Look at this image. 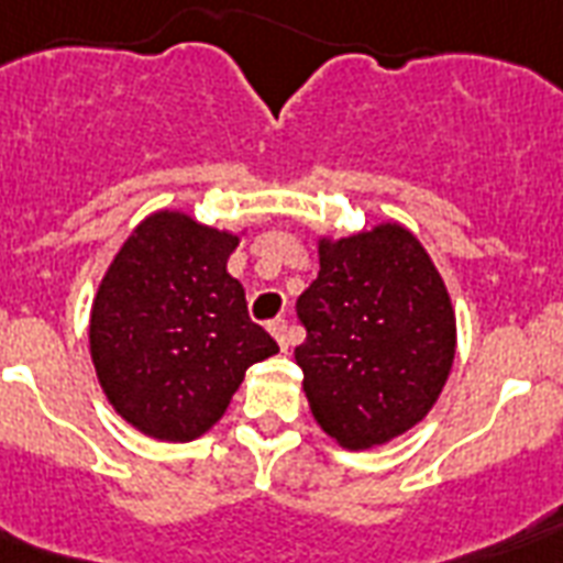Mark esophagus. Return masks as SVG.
<instances>
[{
  "instance_id": "34e87169",
  "label": "esophagus",
  "mask_w": 563,
  "mask_h": 563,
  "mask_svg": "<svg viewBox=\"0 0 563 563\" xmlns=\"http://www.w3.org/2000/svg\"><path fill=\"white\" fill-rule=\"evenodd\" d=\"M267 329H269V334L276 338V343L282 346V350H285V352L290 350V343H294V331H290V322L278 317V320L269 322Z\"/></svg>"
}]
</instances>
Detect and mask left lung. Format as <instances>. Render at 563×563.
Here are the masks:
<instances>
[{
    "label": "left lung",
    "instance_id": "1",
    "mask_svg": "<svg viewBox=\"0 0 563 563\" xmlns=\"http://www.w3.org/2000/svg\"><path fill=\"white\" fill-rule=\"evenodd\" d=\"M296 346L313 420L350 449L378 446L429 413L455 358L443 278L408 229L320 243V276L296 299Z\"/></svg>",
    "mask_w": 563,
    "mask_h": 563
}]
</instances>
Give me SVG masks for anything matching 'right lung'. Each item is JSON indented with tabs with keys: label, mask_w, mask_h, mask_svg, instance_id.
I'll list each match as a JSON object with an SVG mask.
<instances>
[{
	"label": "right lung",
	"mask_w": 563,
	"mask_h": 563,
	"mask_svg": "<svg viewBox=\"0 0 563 563\" xmlns=\"http://www.w3.org/2000/svg\"><path fill=\"white\" fill-rule=\"evenodd\" d=\"M238 238L158 211L104 273L90 313V355L104 396L134 429L194 440L220 420L252 364L278 343L250 320L225 273Z\"/></svg>",
	"instance_id": "obj_1"
}]
</instances>
